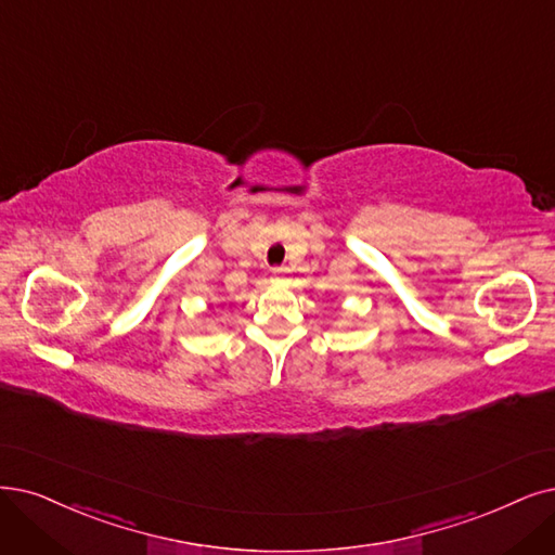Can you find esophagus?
<instances>
[{
	"instance_id": "1",
	"label": "esophagus",
	"mask_w": 555,
	"mask_h": 555,
	"mask_svg": "<svg viewBox=\"0 0 555 555\" xmlns=\"http://www.w3.org/2000/svg\"><path fill=\"white\" fill-rule=\"evenodd\" d=\"M285 274V267H272V276L274 279H281Z\"/></svg>"
}]
</instances>
